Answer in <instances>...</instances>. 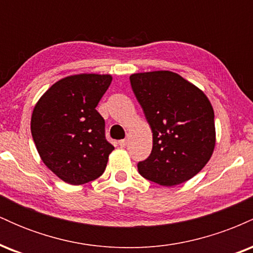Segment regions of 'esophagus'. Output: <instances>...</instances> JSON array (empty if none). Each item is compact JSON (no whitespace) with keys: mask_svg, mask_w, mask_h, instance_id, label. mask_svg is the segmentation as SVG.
I'll return each instance as SVG.
<instances>
[{"mask_svg":"<svg viewBox=\"0 0 253 253\" xmlns=\"http://www.w3.org/2000/svg\"><path fill=\"white\" fill-rule=\"evenodd\" d=\"M119 145H120L121 147H125L127 145V139H123V140L119 141Z\"/></svg>","mask_w":253,"mask_h":253,"instance_id":"obj_1","label":"esophagus"}]
</instances>
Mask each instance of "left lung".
Segmentation results:
<instances>
[{"label":"left lung","instance_id":"8db88e82","mask_svg":"<svg viewBox=\"0 0 253 253\" xmlns=\"http://www.w3.org/2000/svg\"><path fill=\"white\" fill-rule=\"evenodd\" d=\"M152 130V152L138 164L144 178L164 185L193 178L208 163L216 141L214 110L201 89L168 70L129 76Z\"/></svg>","mask_w":253,"mask_h":253}]
</instances>
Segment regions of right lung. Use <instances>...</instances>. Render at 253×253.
<instances>
[{
	"mask_svg": "<svg viewBox=\"0 0 253 253\" xmlns=\"http://www.w3.org/2000/svg\"><path fill=\"white\" fill-rule=\"evenodd\" d=\"M112 75L64 77L38 100L31 132L43 164L64 182L80 185L103 173L114 146L106 140L104 120L96 107Z\"/></svg>",
	"mask_w": 253,
	"mask_h": 253,
	"instance_id": "1",
	"label": "right lung"
}]
</instances>
